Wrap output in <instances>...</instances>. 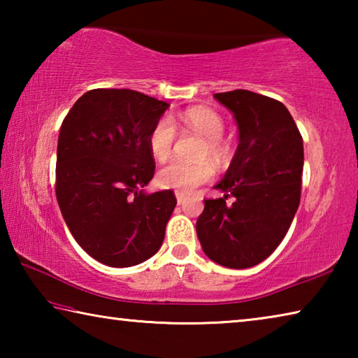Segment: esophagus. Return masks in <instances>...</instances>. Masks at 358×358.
Here are the masks:
<instances>
[{"label": "esophagus", "mask_w": 358, "mask_h": 358, "mask_svg": "<svg viewBox=\"0 0 358 358\" xmlns=\"http://www.w3.org/2000/svg\"><path fill=\"white\" fill-rule=\"evenodd\" d=\"M186 199H187V196H186V194H181V192H177V202H178V205H181V203H185V202H186Z\"/></svg>", "instance_id": "34e87169"}]
</instances>
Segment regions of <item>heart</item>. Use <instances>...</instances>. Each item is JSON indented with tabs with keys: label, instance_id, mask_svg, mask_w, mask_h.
<instances>
[{
	"label": "heart",
	"instance_id": "1",
	"mask_svg": "<svg viewBox=\"0 0 358 358\" xmlns=\"http://www.w3.org/2000/svg\"><path fill=\"white\" fill-rule=\"evenodd\" d=\"M183 124L197 131L207 141L203 145V156H211L221 161L226 156V145L222 142V134L226 129L224 120L220 113L208 107H191L180 115ZM175 136V123L171 117H161L156 121L148 134L150 153L157 161H166L172 153ZM215 169L210 162L203 161L199 164H189L183 161H171L157 172V185L164 189H173L181 194H189L196 187L202 186L213 178Z\"/></svg>",
	"mask_w": 358,
	"mask_h": 358
}]
</instances>
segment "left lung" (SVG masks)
<instances>
[{
  "instance_id": "1",
  "label": "left lung",
  "mask_w": 358,
  "mask_h": 358,
  "mask_svg": "<svg viewBox=\"0 0 358 358\" xmlns=\"http://www.w3.org/2000/svg\"><path fill=\"white\" fill-rule=\"evenodd\" d=\"M238 124V148L205 199L196 229L202 250L216 264L250 268L273 252L292 224L301 196L303 138L282 102L248 90L216 93ZM229 196L234 199L226 204Z\"/></svg>"
}]
</instances>
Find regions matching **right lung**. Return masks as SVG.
I'll list each match as a JSON object with an SVG mask.
<instances>
[{
    "label": "right lung",
    "instance_id": "obj_1",
    "mask_svg": "<svg viewBox=\"0 0 358 358\" xmlns=\"http://www.w3.org/2000/svg\"><path fill=\"white\" fill-rule=\"evenodd\" d=\"M167 102L134 90L96 88L63 120L57 201L72 237L98 262L123 268L155 256L177 205L173 191L145 194L155 175L148 134Z\"/></svg>",
    "mask_w": 358,
    "mask_h": 358
}]
</instances>
